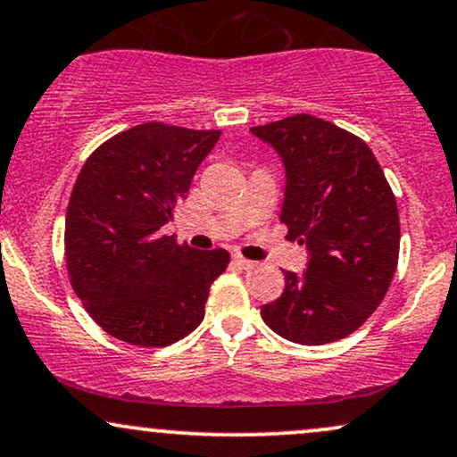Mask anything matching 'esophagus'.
Here are the masks:
<instances>
[{"instance_id":"34e87169","label":"esophagus","mask_w":457,"mask_h":457,"mask_svg":"<svg viewBox=\"0 0 457 457\" xmlns=\"http://www.w3.org/2000/svg\"><path fill=\"white\" fill-rule=\"evenodd\" d=\"M234 263H236V266L243 268V270H249V268L255 266V262L246 260V257H243V255H234Z\"/></svg>"}]
</instances>
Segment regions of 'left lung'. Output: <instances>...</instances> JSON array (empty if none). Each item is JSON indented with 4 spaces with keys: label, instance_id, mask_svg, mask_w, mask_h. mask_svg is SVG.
Listing matches in <instances>:
<instances>
[{
    "label": "left lung",
    "instance_id": "left-lung-1",
    "mask_svg": "<svg viewBox=\"0 0 457 457\" xmlns=\"http://www.w3.org/2000/svg\"><path fill=\"white\" fill-rule=\"evenodd\" d=\"M285 163L281 221L309 249L300 277L285 272L281 298L262 306L278 337L326 345L353 334L392 285L400 219L392 187L361 138L312 114L251 128Z\"/></svg>",
    "mask_w": 457,
    "mask_h": 457
}]
</instances>
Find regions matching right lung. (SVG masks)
<instances>
[{"instance_id":"add662e5","label":"right lung","mask_w":457,"mask_h":457,"mask_svg":"<svg viewBox=\"0 0 457 457\" xmlns=\"http://www.w3.org/2000/svg\"><path fill=\"white\" fill-rule=\"evenodd\" d=\"M219 136L151 120L112 136L82 166L65 214V266L74 294L110 337L168 347L204 319L229 253L179 245L162 228Z\"/></svg>"}]
</instances>
